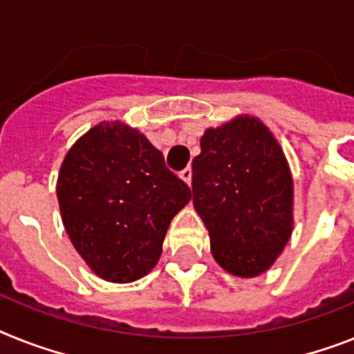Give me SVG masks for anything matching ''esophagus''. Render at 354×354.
Wrapping results in <instances>:
<instances>
[{
  "mask_svg": "<svg viewBox=\"0 0 354 354\" xmlns=\"http://www.w3.org/2000/svg\"><path fill=\"white\" fill-rule=\"evenodd\" d=\"M180 176H182L183 182H187V183H189V185H191V182H192V169L191 167H185L182 172H180Z\"/></svg>",
  "mask_w": 354,
  "mask_h": 354,
  "instance_id": "obj_1",
  "label": "esophagus"
}]
</instances>
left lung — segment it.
Here are the masks:
<instances>
[{"mask_svg":"<svg viewBox=\"0 0 354 354\" xmlns=\"http://www.w3.org/2000/svg\"><path fill=\"white\" fill-rule=\"evenodd\" d=\"M192 203L219 266L237 277L266 272L293 228V182L263 122L237 117L207 129L192 160Z\"/></svg>","mask_w":354,"mask_h":354,"instance_id":"8db88e82","label":"left lung"}]
</instances>
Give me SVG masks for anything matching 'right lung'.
I'll use <instances>...</instances> for the list:
<instances>
[{
    "label": "right lung",
    "mask_w": 354,
    "mask_h": 354,
    "mask_svg": "<svg viewBox=\"0 0 354 354\" xmlns=\"http://www.w3.org/2000/svg\"><path fill=\"white\" fill-rule=\"evenodd\" d=\"M191 189L142 133L102 122L62 162L57 198L75 250L99 277L133 283L154 268Z\"/></svg>",
    "instance_id": "1"
}]
</instances>
